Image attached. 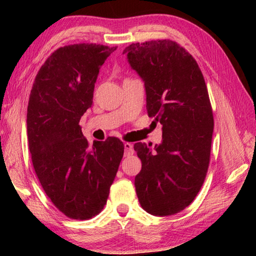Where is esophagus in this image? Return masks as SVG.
<instances>
[{
	"label": "esophagus",
	"mask_w": 256,
	"mask_h": 256,
	"mask_svg": "<svg viewBox=\"0 0 256 256\" xmlns=\"http://www.w3.org/2000/svg\"><path fill=\"white\" fill-rule=\"evenodd\" d=\"M124 149H125V156H131L134 152L133 144H128V142H125L124 144Z\"/></svg>",
	"instance_id": "obj_1"
}]
</instances>
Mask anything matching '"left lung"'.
<instances>
[{
    "instance_id": "8db88e82",
    "label": "left lung",
    "mask_w": 256,
    "mask_h": 256,
    "mask_svg": "<svg viewBox=\"0 0 256 256\" xmlns=\"http://www.w3.org/2000/svg\"><path fill=\"white\" fill-rule=\"evenodd\" d=\"M123 54L144 81L148 115L162 125L154 152L150 144H134L142 162L136 196L150 214H178L198 196L210 162L214 114L204 78L174 40L136 42Z\"/></svg>"
}]
</instances>
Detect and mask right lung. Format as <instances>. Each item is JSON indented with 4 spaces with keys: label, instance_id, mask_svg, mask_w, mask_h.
I'll use <instances>...</instances> for the list:
<instances>
[{
    "label": "right lung",
    "instance_id": "1",
    "mask_svg": "<svg viewBox=\"0 0 256 256\" xmlns=\"http://www.w3.org/2000/svg\"><path fill=\"white\" fill-rule=\"evenodd\" d=\"M116 47L74 44L60 47L34 78L27 110L29 150L46 196L71 219L100 212L123 158L118 138L89 146L79 125L92 105L99 68Z\"/></svg>",
    "mask_w": 256,
    "mask_h": 256
}]
</instances>
